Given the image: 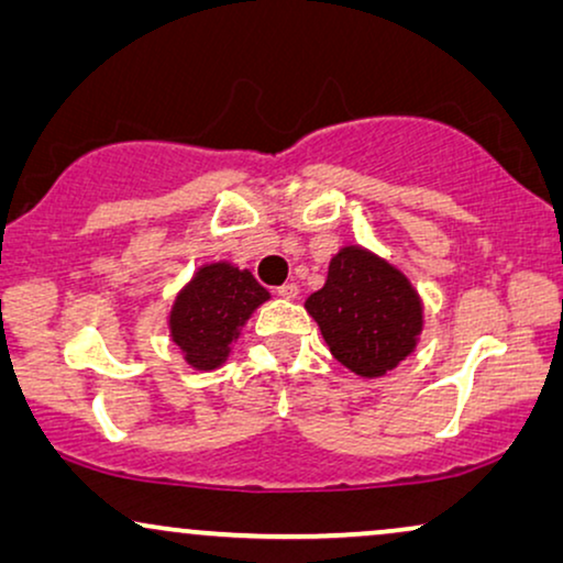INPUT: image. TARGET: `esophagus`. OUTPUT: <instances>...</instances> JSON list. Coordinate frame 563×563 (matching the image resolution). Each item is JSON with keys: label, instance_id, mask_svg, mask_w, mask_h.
Masks as SVG:
<instances>
[{"label": "esophagus", "instance_id": "1", "mask_svg": "<svg viewBox=\"0 0 563 563\" xmlns=\"http://www.w3.org/2000/svg\"><path fill=\"white\" fill-rule=\"evenodd\" d=\"M276 295H279L282 299H297L299 297V287H297V284H282V287L279 289H276Z\"/></svg>", "mask_w": 563, "mask_h": 563}]
</instances>
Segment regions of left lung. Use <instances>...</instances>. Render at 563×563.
Instances as JSON below:
<instances>
[{
  "label": "left lung",
  "mask_w": 563,
  "mask_h": 563,
  "mask_svg": "<svg viewBox=\"0 0 563 563\" xmlns=\"http://www.w3.org/2000/svg\"><path fill=\"white\" fill-rule=\"evenodd\" d=\"M328 349L353 374L379 379L418 349L422 299L389 261L361 245L330 258L325 287L307 297Z\"/></svg>",
  "instance_id": "left-lung-1"
}]
</instances>
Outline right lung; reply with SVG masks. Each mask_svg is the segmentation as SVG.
<instances>
[{
  "label": "right lung",
  "instance_id": "right-lung-1",
  "mask_svg": "<svg viewBox=\"0 0 563 563\" xmlns=\"http://www.w3.org/2000/svg\"><path fill=\"white\" fill-rule=\"evenodd\" d=\"M268 297L249 268L230 261L205 264L176 295L168 333L191 368L214 372L225 364L243 325Z\"/></svg>",
  "mask_w": 563,
  "mask_h": 563
}]
</instances>
